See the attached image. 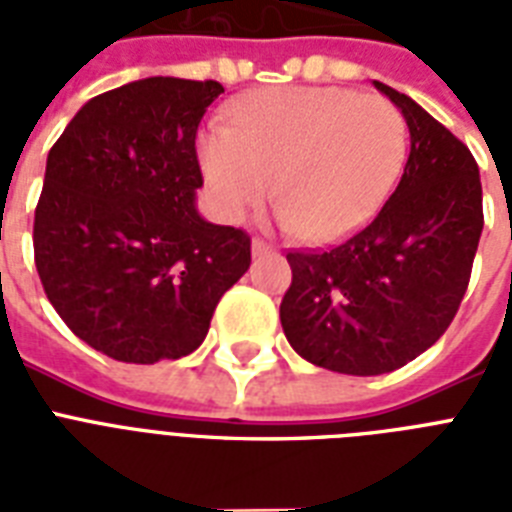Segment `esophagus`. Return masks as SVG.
Masks as SVG:
<instances>
[{
	"mask_svg": "<svg viewBox=\"0 0 512 512\" xmlns=\"http://www.w3.org/2000/svg\"><path fill=\"white\" fill-rule=\"evenodd\" d=\"M271 252V244H265L263 239H252V255H268Z\"/></svg>",
	"mask_w": 512,
	"mask_h": 512,
	"instance_id": "1",
	"label": "esophagus"
}]
</instances>
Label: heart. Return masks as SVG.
I'll return each mask as SVG.
<instances>
[{"label": "heart", "mask_w": 512, "mask_h": 512, "mask_svg": "<svg viewBox=\"0 0 512 512\" xmlns=\"http://www.w3.org/2000/svg\"><path fill=\"white\" fill-rule=\"evenodd\" d=\"M406 122L390 100L342 87H268L209 127L199 162L217 212L239 220L271 193L279 223L311 241L361 231L385 204L406 159Z\"/></svg>", "instance_id": "b5f03b06"}]
</instances>
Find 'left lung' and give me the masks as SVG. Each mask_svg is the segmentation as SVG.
<instances>
[{
    "instance_id": "left-lung-1",
    "label": "left lung",
    "mask_w": 512,
    "mask_h": 512,
    "mask_svg": "<svg viewBox=\"0 0 512 512\" xmlns=\"http://www.w3.org/2000/svg\"><path fill=\"white\" fill-rule=\"evenodd\" d=\"M409 127V159L372 223L327 252H287L281 300L289 345L329 372H393L460 311L484 231L478 164L444 124L382 82Z\"/></svg>"
}]
</instances>
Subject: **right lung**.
<instances>
[{
    "label": "right lung",
    "instance_id": "obj_1",
    "mask_svg": "<svg viewBox=\"0 0 512 512\" xmlns=\"http://www.w3.org/2000/svg\"><path fill=\"white\" fill-rule=\"evenodd\" d=\"M220 82L148 76L79 108L47 156L34 215L44 295L79 340L127 364L188 356L252 239L196 212V130Z\"/></svg>",
    "mask_w": 512,
    "mask_h": 512
}]
</instances>
